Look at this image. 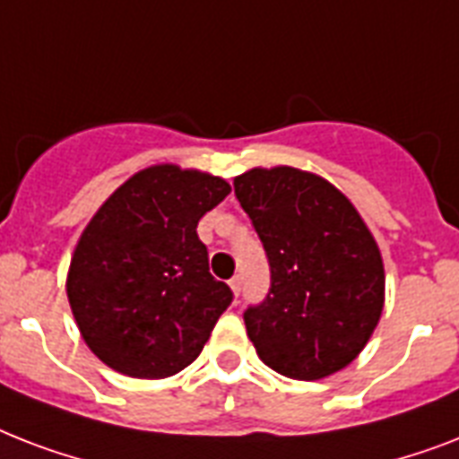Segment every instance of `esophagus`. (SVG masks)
I'll return each mask as SVG.
<instances>
[{
	"label": "esophagus",
	"instance_id": "obj_1",
	"mask_svg": "<svg viewBox=\"0 0 459 459\" xmlns=\"http://www.w3.org/2000/svg\"><path fill=\"white\" fill-rule=\"evenodd\" d=\"M230 283V290H233V295H240V290H243V281H240V276H233V279L229 281Z\"/></svg>",
	"mask_w": 459,
	"mask_h": 459
}]
</instances>
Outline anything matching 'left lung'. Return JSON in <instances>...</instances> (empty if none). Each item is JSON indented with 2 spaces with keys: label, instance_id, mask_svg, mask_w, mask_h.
<instances>
[{
  "label": "left lung",
  "instance_id": "1",
  "mask_svg": "<svg viewBox=\"0 0 459 459\" xmlns=\"http://www.w3.org/2000/svg\"><path fill=\"white\" fill-rule=\"evenodd\" d=\"M233 187L272 272L264 300L243 314L259 359L300 381L341 371L381 319L385 276L377 240L352 202L314 173L252 169Z\"/></svg>",
  "mask_w": 459,
  "mask_h": 459
}]
</instances>
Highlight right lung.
<instances>
[{
	"instance_id": "right-lung-1",
	"label": "right lung",
	"mask_w": 459,
	"mask_h": 459,
	"mask_svg": "<svg viewBox=\"0 0 459 459\" xmlns=\"http://www.w3.org/2000/svg\"><path fill=\"white\" fill-rule=\"evenodd\" d=\"M229 193L223 178L159 164L126 180L92 216L66 293L82 341L107 367L166 378L197 359L233 300L209 273L197 221Z\"/></svg>"
}]
</instances>
